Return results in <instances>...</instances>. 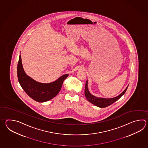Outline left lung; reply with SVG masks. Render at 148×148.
Returning a JSON list of instances; mask_svg holds the SVG:
<instances>
[{
  "label": "left lung",
  "instance_id": "left-lung-1",
  "mask_svg": "<svg viewBox=\"0 0 148 148\" xmlns=\"http://www.w3.org/2000/svg\"><path fill=\"white\" fill-rule=\"evenodd\" d=\"M128 86L125 89L119 96L115 97L112 98H104L97 97L94 95L91 94L90 92L89 91L88 88V81L87 80L86 85H85V95L86 98L91 104H94L95 106L101 108L106 107L110 105L113 104L114 102L119 99L125 93Z\"/></svg>",
  "mask_w": 148,
  "mask_h": 148
}]
</instances>
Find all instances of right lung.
I'll return each mask as SVG.
<instances>
[{
    "label": "right lung",
    "instance_id": "1",
    "mask_svg": "<svg viewBox=\"0 0 148 148\" xmlns=\"http://www.w3.org/2000/svg\"><path fill=\"white\" fill-rule=\"evenodd\" d=\"M69 75H64L54 82L44 84L38 82L26 74L23 67L20 55L17 65V77L23 90L34 101L43 103L56 97L60 91L63 81Z\"/></svg>",
    "mask_w": 148,
    "mask_h": 148
}]
</instances>
